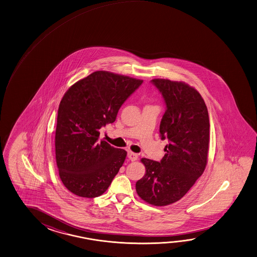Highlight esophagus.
I'll list each match as a JSON object with an SVG mask.
<instances>
[{
	"label": "esophagus",
	"mask_w": 257,
	"mask_h": 257,
	"mask_svg": "<svg viewBox=\"0 0 257 257\" xmlns=\"http://www.w3.org/2000/svg\"><path fill=\"white\" fill-rule=\"evenodd\" d=\"M127 158L131 159V161H136L138 159V155L133 153L132 151H128L127 152Z\"/></svg>",
	"instance_id": "34e87169"
}]
</instances>
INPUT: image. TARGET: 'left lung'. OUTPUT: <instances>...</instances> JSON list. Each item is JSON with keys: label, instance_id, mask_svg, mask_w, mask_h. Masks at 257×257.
I'll return each mask as SVG.
<instances>
[{"label": "left lung", "instance_id": "obj_1", "mask_svg": "<svg viewBox=\"0 0 257 257\" xmlns=\"http://www.w3.org/2000/svg\"><path fill=\"white\" fill-rule=\"evenodd\" d=\"M151 82L166 103L159 132L169 143L160 162L141 159L146 174L136 183V191L150 205L163 206L181 199L204 172L210 124L205 101L195 88L169 79Z\"/></svg>", "mask_w": 257, "mask_h": 257}]
</instances>
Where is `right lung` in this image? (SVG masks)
<instances>
[{
	"instance_id": "right-lung-1",
	"label": "right lung",
	"mask_w": 257,
	"mask_h": 257,
	"mask_svg": "<svg viewBox=\"0 0 257 257\" xmlns=\"http://www.w3.org/2000/svg\"><path fill=\"white\" fill-rule=\"evenodd\" d=\"M142 79L98 70L66 91L57 117L55 154L61 180L76 196H101L121 168L126 151L98 140L99 130L116 120Z\"/></svg>"
}]
</instances>
